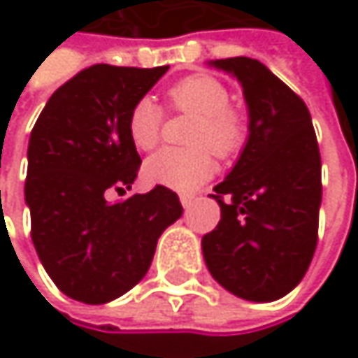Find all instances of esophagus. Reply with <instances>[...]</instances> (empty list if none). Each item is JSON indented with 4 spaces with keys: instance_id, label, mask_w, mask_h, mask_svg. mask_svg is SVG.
Segmentation results:
<instances>
[{
    "instance_id": "34e87169",
    "label": "esophagus",
    "mask_w": 358,
    "mask_h": 358,
    "mask_svg": "<svg viewBox=\"0 0 358 358\" xmlns=\"http://www.w3.org/2000/svg\"><path fill=\"white\" fill-rule=\"evenodd\" d=\"M180 203H182L184 209H188V207L194 203V196H192V194H182V196H180Z\"/></svg>"
}]
</instances>
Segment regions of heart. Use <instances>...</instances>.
<instances>
[{"mask_svg": "<svg viewBox=\"0 0 358 358\" xmlns=\"http://www.w3.org/2000/svg\"><path fill=\"white\" fill-rule=\"evenodd\" d=\"M168 106L174 111L194 115L186 132V143L192 147H166L153 153L143 168L149 184L168 186L172 190L188 192L199 188L213 174V159L234 155L247 134L249 117L241 108L230 103L228 87L211 74H190L168 89ZM164 126V111L149 99H138L128 115V136L136 149L149 151L159 143Z\"/></svg>", "mask_w": 358, "mask_h": 358, "instance_id": "1", "label": "heart"}]
</instances>
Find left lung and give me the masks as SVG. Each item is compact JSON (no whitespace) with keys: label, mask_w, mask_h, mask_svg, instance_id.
Instances as JSON below:
<instances>
[{"label":"left lung","mask_w":358,"mask_h":358,"mask_svg":"<svg viewBox=\"0 0 358 358\" xmlns=\"http://www.w3.org/2000/svg\"><path fill=\"white\" fill-rule=\"evenodd\" d=\"M211 64L241 80L250 122L241 159L213 188L222 220L203 236V257L232 294L278 301L305 278L317 247L322 155L311 113L259 59Z\"/></svg>","instance_id":"obj_1"}]
</instances>
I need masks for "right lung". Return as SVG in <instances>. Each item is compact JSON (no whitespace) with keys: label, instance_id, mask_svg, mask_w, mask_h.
Returning a JSON list of instances; mask_svg holds the SVG:
<instances>
[{"label":"right lung","instance_id":"obj_1","mask_svg":"<svg viewBox=\"0 0 358 358\" xmlns=\"http://www.w3.org/2000/svg\"><path fill=\"white\" fill-rule=\"evenodd\" d=\"M168 68H85L35 122L24 182L31 236L53 284L74 301L103 305L128 292L182 215L178 194L159 184L120 203L106 199L130 190L138 174L128 115Z\"/></svg>","mask_w":358,"mask_h":358}]
</instances>
